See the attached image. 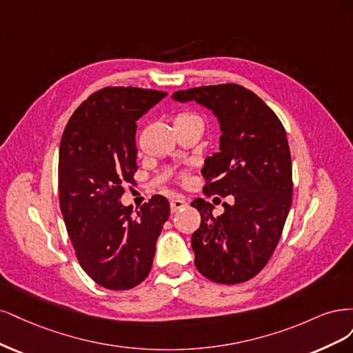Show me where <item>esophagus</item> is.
Instances as JSON below:
<instances>
[{"instance_id":"1","label":"esophagus","mask_w":353,"mask_h":353,"mask_svg":"<svg viewBox=\"0 0 353 353\" xmlns=\"http://www.w3.org/2000/svg\"><path fill=\"white\" fill-rule=\"evenodd\" d=\"M170 207H172L173 212H177L179 210H183L185 207H188V201L181 196H174L170 201Z\"/></svg>"}]
</instances>
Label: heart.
Masks as SVG:
<instances>
[{
	"instance_id": "obj_1",
	"label": "heart",
	"mask_w": 353,
	"mask_h": 353,
	"mask_svg": "<svg viewBox=\"0 0 353 353\" xmlns=\"http://www.w3.org/2000/svg\"><path fill=\"white\" fill-rule=\"evenodd\" d=\"M190 121H202V120L199 119V116L193 114V112H190V111H180L174 117V126H177V124H186ZM186 177H188L186 173L181 174V179L183 180H186Z\"/></svg>"
}]
</instances>
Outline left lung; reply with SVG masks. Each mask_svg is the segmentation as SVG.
<instances>
[{
  "mask_svg": "<svg viewBox=\"0 0 353 353\" xmlns=\"http://www.w3.org/2000/svg\"><path fill=\"white\" fill-rule=\"evenodd\" d=\"M212 110L221 124L220 151L202 170L207 196L233 195L221 215L195 199L199 229L192 234L195 267L221 284L251 280L263 270L283 233L292 205V158L277 114L252 90L237 83L198 86L173 94Z\"/></svg>",
  "mask_w": 353,
  "mask_h": 353,
  "instance_id": "8db88e82",
  "label": "left lung"
}]
</instances>
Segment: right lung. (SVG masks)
<instances>
[{
  "label": "right lung",
  "instance_id": "right-lung-1",
  "mask_svg": "<svg viewBox=\"0 0 353 353\" xmlns=\"http://www.w3.org/2000/svg\"><path fill=\"white\" fill-rule=\"evenodd\" d=\"M165 95L102 88L73 112L60 142L59 198L67 234L83 271L108 290H129L148 277L170 215L161 195L134 211L120 202L138 172L136 121Z\"/></svg>",
  "mask_w": 353,
  "mask_h": 353
}]
</instances>
